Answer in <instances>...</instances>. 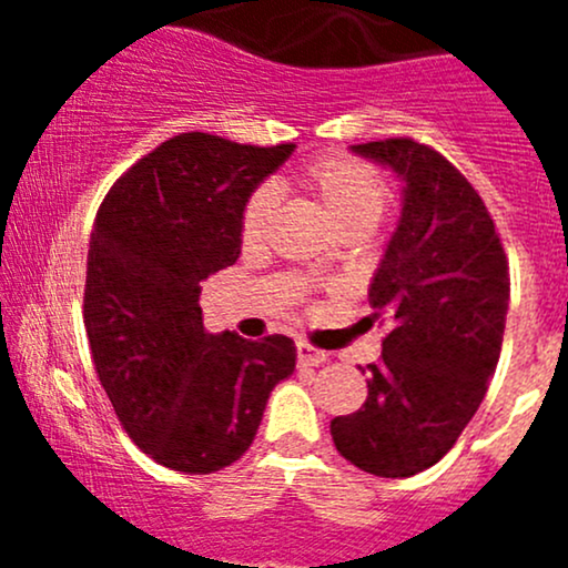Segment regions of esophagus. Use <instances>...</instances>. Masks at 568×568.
Wrapping results in <instances>:
<instances>
[{
	"instance_id": "esophagus-1",
	"label": "esophagus",
	"mask_w": 568,
	"mask_h": 568,
	"mask_svg": "<svg viewBox=\"0 0 568 568\" xmlns=\"http://www.w3.org/2000/svg\"><path fill=\"white\" fill-rule=\"evenodd\" d=\"M296 357H300V365H311V368H318V365L326 363V357H329V354L321 352V348H316V346H311V343L300 341V343H296Z\"/></svg>"
}]
</instances>
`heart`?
<instances>
[{
    "instance_id": "b5f03b06",
    "label": "heart",
    "mask_w": 568,
    "mask_h": 568,
    "mask_svg": "<svg viewBox=\"0 0 568 568\" xmlns=\"http://www.w3.org/2000/svg\"><path fill=\"white\" fill-rule=\"evenodd\" d=\"M296 181L318 200L337 233H368L390 203V186L385 178L359 159L343 156V153H326V156L302 164ZM274 209H277V197L268 186L255 189L250 194L242 214L244 247H257L266 239Z\"/></svg>"
}]
</instances>
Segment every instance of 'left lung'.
I'll return each instance as SVG.
<instances>
[{"instance_id": "obj_1", "label": "left lung", "mask_w": 568, "mask_h": 568, "mask_svg": "<svg viewBox=\"0 0 568 568\" xmlns=\"http://www.w3.org/2000/svg\"><path fill=\"white\" fill-rule=\"evenodd\" d=\"M400 181L398 227L368 288L390 332L368 398L329 423L337 454L379 478L434 467L484 400L506 332L508 261L480 194L406 136L352 145Z\"/></svg>"}]
</instances>
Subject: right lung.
<instances>
[{"mask_svg": "<svg viewBox=\"0 0 568 568\" xmlns=\"http://www.w3.org/2000/svg\"><path fill=\"white\" fill-rule=\"evenodd\" d=\"M296 145L178 134L104 197L90 233L84 329L120 426L164 467L209 475L242 459L274 387L296 368L285 335H211L200 283L242 255L250 194Z\"/></svg>", "mask_w": 568, "mask_h": 568, "instance_id": "obj_1", "label": "right lung"}]
</instances>
